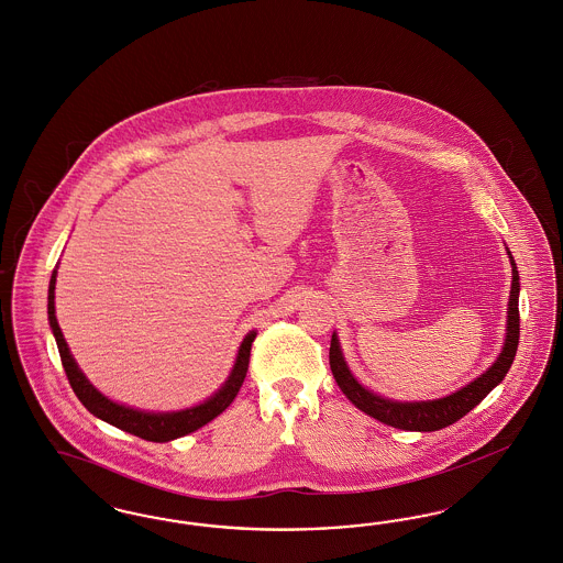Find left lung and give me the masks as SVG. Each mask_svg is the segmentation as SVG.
Instances as JSON below:
<instances>
[{
	"label": "left lung",
	"mask_w": 563,
	"mask_h": 563,
	"mask_svg": "<svg viewBox=\"0 0 563 563\" xmlns=\"http://www.w3.org/2000/svg\"><path fill=\"white\" fill-rule=\"evenodd\" d=\"M511 268H514V280H511V295H509V312H507V339L503 345L500 356L496 358L495 364L482 373L475 382L461 387L459 391L450 394L446 398L438 400H428V402H398L377 396L362 387L347 368L345 358L339 347V339L335 333L331 338V350H329V364L333 371V377L338 382L341 391L347 396V400L368 417L382 421L385 426H391L396 429H406V431H438V429L449 428L456 423L461 417H465L472 408L479 405L498 383L505 379L507 371L511 368L519 343V274L518 266L511 257Z\"/></svg>",
	"instance_id": "obj_1"
}]
</instances>
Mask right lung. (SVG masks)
Listing matches in <instances>:
<instances>
[{
    "mask_svg": "<svg viewBox=\"0 0 563 563\" xmlns=\"http://www.w3.org/2000/svg\"><path fill=\"white\" fill-rule=\"evenodd\" d=\"M56 274L58 272H52L49 289H47V320H49L52 333L56 338V345H58V352H60V361L65 366L68 383H70L75 396L79 398V402L86 406L93 417L111 423L114 428L123 429L128 433H134L142 440L169 442V440H176V438H181L186 433H192L202 426H207L209 421H213L220 412H224L225 408L232 405V400L236 398L241 385L247 377L251 343L257 335L255 331H251V333H247V338L243 339V343L239 347V356H236V362L232 366V373H230L228 382L211 398H207L202 405L192 406V408H186V410H176V412H144V410H137V408H130V406L117 405L113 400H109L107 396H102L88 382V377L81 373V368L70 356V350H68L67 341L63 338V331H60L58 320H56V310H54Z\"/></svg>",
    "mask_w": 563,
    "mask_h": 563,
    "instance_id": "1",
    "label": "right lung"
}]
</instances>
